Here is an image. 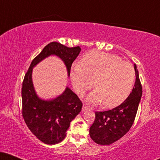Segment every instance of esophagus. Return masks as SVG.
Returning <instances> with one entry per match:
<instances>
[{
  "mask_svg": "<svg viewBox=\"0 0 160 160\" xmlns=\"http://www.w3.org/2000/svg\"><path fill=\"white\" fill-rule=\"evenodd\" d=\"M89 110H90V108L88 107V106H86V105H83V106H82V112L86 111H89Z\"/></svg>",
  "mask_w": 160,
  "mask_h": 160,
  "instance_id": "obj_1",
  "label": "esophagus"
}]
</instances>
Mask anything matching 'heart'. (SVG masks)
<instances>
[{
	"label": "heart",
	"instance_id": "1",
	"mask_svg": "<svg viewBox=\"0 0 160 160\" xmlns=\"http://www.w3.org/2000/svg\"><path fill=\"white\" fill-rule=\"evenodd\" d=\"M135 70L127 62L110 53L92 51L73 66L71 80L75 91L82 95L93 86L95 90L86 102L114 108L124 102L131 93L135 81Z\"/></svg>",
	"mask_w": 160,
	"mask_h": 160
}]
</instances>
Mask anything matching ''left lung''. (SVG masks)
Wrapping results in <instances>:
<instances>
[{
  "label": "left lung",
  "instance_id": "8db88e82",
  "mask_svg": "<svg viewBox=\"0 0 160 160\" xmlns=\"http://www.w3.org/2000/svg\"><path fill=\"white\" fill-rule=\"evenodd\" d=\"M135 82L132 91L120 105L107 111L95 112V119L89 128V135L96 144L109 145L118 141L132 126L142 96L138 70L134 64Z\"/></svg>",
  "mask_w": 160,
  "mask_h": 160
}]
</instances>
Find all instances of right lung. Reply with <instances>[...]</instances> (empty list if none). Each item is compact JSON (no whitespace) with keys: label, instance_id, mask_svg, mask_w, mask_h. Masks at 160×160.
Here are the masks:
<instances>
[{"label":"right lung","instance_id":"obj_1","mask_svg":"<svg viewBox=\"0 0 160 160\" xmlns=\"http://www.w3.org/2000/svg\"><path fill=\"white\" fill-rule=\"evenodd\" d=\"M80 51V47L69 48L52 42L33 59L25 75L22 87V117L31 132L45 144H56L64 140L70 123L81 111L82 104L68 86L56 98L49 100L40 98L33 84V68L47 57L56 56L64 62L69 77L71 65Z\"/></svg>","mask_w":160,"mask_h":160}]
</instances>
